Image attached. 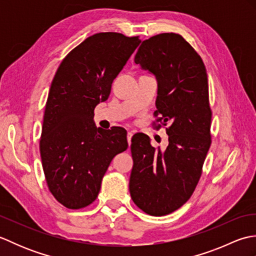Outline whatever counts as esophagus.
Segmentation results:
<instances>
[{"mask_svg": "<svg viewBox=\"0 0 256 256\" xmlns=\"http://www.w3.org/2000/svg\"><path fill=\"white\" fill-rule=\"evenodd\" d=\"M133 132L132 131H128V145H131V138H132V136H133Z\"/></svg>", "mask_w": 256, "mask_h": 256, "instance_id": "esophagus-1", "label": "esophagus"}]
</instances>
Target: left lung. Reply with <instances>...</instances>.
Segmentation results:
<instances>
[{
    "label": "left lung",
    "mask_w": 256,
    "mask_h": 256,
    "mask_svg": "<svg viewBox=\"0 0 256 256\" xmlns=\"http://www.w3.org/2000/svg\"><path fill=\"white\" fill-rule=\"evenodd\" d=\"M134 62L155 76L154 116L170 126L164 152L155 150L148 135H133L130 194L148 214L165 216L192 197L210 148L208 76L197 52L175 32L144 40Z\"/></svg>",
    "instance_id": "left-lung-1"
}]
</instances>
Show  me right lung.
Instances as JSON below:
<instances>
[{"label":"right lung","instance_id":"1","mask_svg":"<svg viewBox=\"0 0 256 256\" xmlns=\"http://www.w3.org/2000/svg\"><path fill=\"white\" fill-rule=\"evenodd\" d=\"M140 42L138 36L98 32L64 57L52 79L40 148L47 186L66 208L94 202L113 157L128 148L123 128L96 126L94 108L108 100Z\"/></svg>","mask_w":256,"mask_h":256}]
</instances>
